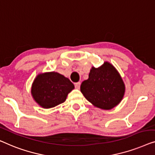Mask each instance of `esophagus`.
Returning a JSON list of instances; mask_svg holds the SVG:
<instances>
[{
  "label": "esophagus",
  "instance_id": "1",
  "mask_svg": "<svg viewBox=\"0 0 155 155\" xmlns=\"http://www.w3.org/2000/svg\"><path fill=\"white\" fill-rule=\"evenodd\" d=\"M74 85H75V88H77V89H79L80 88V86H81V83L80 82L76 83Z\"/></svg>",
  "mask_w": 155,
  "mask_h": 155
}]
</instances>
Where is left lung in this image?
I'll return each instance as SVG.
<instances>
[{
	"instance_id": "obj_1",
	"label": "left lung",
	"mask_w": 155,
	"mask_h": 155,
	"mask_svg": "<svg viewBox=\"0 0 155 155\" xmlns=\"http://www.w3.org/2000/svg\"><path fill=\"white\" fill-rule=\"evenodd\" d=\"M125 84L117 69L109 62L91 69L88 78L81 85V92L93 106L109 110L120 103Z\"/></svg>"
}]
</instances>
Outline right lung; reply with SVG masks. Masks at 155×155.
I'll return each mask as SVG.
<instances>
[{
    "label": "right lung",
    "mask_w": 155,
    "mask_h": 155,
    "mask_svg": "<svg viewBox=\"0 0 155 155\" xmlns=\"http://www.w3.org/2000/svg\"><path fill=\"white\" fill-rule=\"evenodd\" d=\"M74 88L68 78L55 71L40 73L34 78L31 93L35 102L44 109L63 103Z\"/></svg>",
    "instance_id": "1"
}]
</instances>
